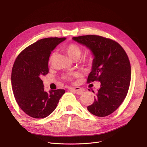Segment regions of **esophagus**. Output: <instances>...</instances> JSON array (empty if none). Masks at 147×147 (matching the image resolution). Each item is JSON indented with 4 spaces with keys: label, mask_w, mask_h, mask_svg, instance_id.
Here are the masks:
<instances>
[{
    "label": "esophagus",
    "mask_w": 147,
    "mask_h": 147,
    "mask_svg": "<svg viewBox=\"0 0 147 147\" xmlns=\"http://www.w3.org/2000/svg\"><path fill=\"white\" fill-rule=\"evenodd\" d=\"M69 90L75 91L76 92H77V94H81L84 91V90L80 87H69Z\"/></svg>",
    "instance_id": "obj_1"
}]
</instances>
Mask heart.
<instances>
[{"label":"heart","instance_id":"obj_1","mask_svg":"<svg viewBox=\"0 0 147 147\" xmlns=\"http://www.w3.org/2000/svg\"><path fill=\"white\" fill-rule=\"evenodd\" d=\"M63 50L66 53L67 55L69 57V58L73 60V61H77L78 60L82 54V49L80 48L79 46L74 43H70V44L67 45L63 48ZM55 56V53H53L51 54V55L50 58V62H52L53 59ZM88 62L89 61H87ZM75 74H68L66 76H65V78L68 80H71L73 76H75Z\"/></svg>","mask_w":147,"mask_h":147}]
</instances>
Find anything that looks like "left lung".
<instances>
[{
	"instance_id": "1",
	"label": "left lung",
	"mask_w": 147,
	"mask_h": 147,
	"mask_svg": "<svg viewBox=\"0 0 147 147\" xmlns=\"http://www.w3.org/2000/svg\"><path fill=\"white\" fill-rule=\"evenodd\" d=\"M73 39L88 48L93 55L87 82H100L94 103L87 109L96 116H108L121 105L128 93L131 66L127 54L118 43L102 36L86 35Z\"/></svg>"
}]
</instances>
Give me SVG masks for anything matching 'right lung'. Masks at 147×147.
I'll return each mask as SVG.
<instances>
[{
    "label": "right lung",
    "instance_id": "add662e5",
    "mask_svg": "<svg viewBox=\"0 0 147 147\" xmlns=\"http://www.w3.org/2000/svg\"><path fill=\"white\" fill-rule=\"evenodd\" d=\"M66 37H48L32 43L16 58L11 73V84L18 104L26 115L36 118L47 117L56 109L64 90L44 91L40 78L48 73L51 51Z\"/></svg>",
    "mask_w": 147,
    "mask_h": 147
}]
</instances>
